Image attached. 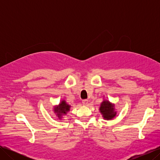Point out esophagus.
<instances>
[{
  "instance_id": "esophagus-1",
  "label": "esophagus",
  "mask_w": 160,
  "mask_h": 160,
  "mask_svg": "<svg viewBox=\"0 0 160 160\" xmlns=\"http://www.w3.org/2000/svg\"><path fill=\"white\" fill-rule=\"evenodd\" d=\"M82 103H83V104L84 105H88V100L84 99V100H83V101H82Z\"/></svg>"
}]
</instances>
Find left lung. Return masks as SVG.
<instances>
[{
    "label": "left lung",
    "mask_w": 160,
    "mask_h": 160,
    "mask_svg": "<svg viewBox=\"0 0 160 160\" xmlns=\"http://www.w3.org/2000/svg\"><path fill=\"white\" fill-rule=\"evenodd\" d=\"M99 110L103 118L107 120L113 119L116 115V112L114 111V105L111 104L109 101H103L101 104Z\"/></svg>",
    "instance_id": "left-lung-1"
}]
</instances>
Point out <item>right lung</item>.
Segmentation results:
<instances>
[{
    "label": "right lung",
    "mask_w": 160,
    "mask_h": 160,
    "mask_svg": "<svg viewBox=\"0 0 160 160\" xmlns=\"http://www.w3.org/2000/svg\"><path fill=\"white\" fill-rule=\"evenodd\" d=\"M70 108L71 106L68 104H67L66 101L63 100L61 101L57 107H55L54 108V111L55 113H57L56 115H57V117L59 118V119H61L62 116L65 115L67 111H69L70 110Z\"/></svg>",
    "instance_id": "right-lung-1"
}]
</instances>
